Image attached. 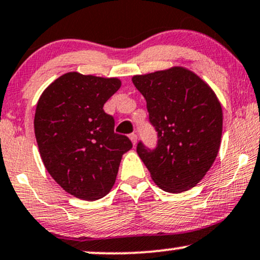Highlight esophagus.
Masks as SVG:
<instances>
[{"mask_svg": "<svg viewBox=\"0 0 260 260\" xmlns=\"http://www.w3.org/2000/svg\"><path fill=\"white\" fill-rule=\"evenodd\" d=\"M129 139L132 140L133 145H136V144H137V139H138V138H137V134H136V133H131V134H129Z\"/></svg>", "mask_w": 260, "mask_h": 260, "instance_id": "esophagus-1", "label": "esophagus"}]
</instances>
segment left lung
Listing matches in <instances>:
<instances>
[{
	"label": "left lung",
	"instance_id": "obj_1",
	"mask_svg": "<svg viewBox=\"0 0 260 260\" xmlns=\"http://www.w3.org/2000/svg\"><path fill=\"white\" fill-rule=\"evenodd\" d=\"M146 100L157 145L142 142L137 152L156 185L167 192L191 189L206 176L219 151L223 111L215 93L185 68L133 76Z\"/></svg>",
	"mask_w": 260,
	"mask_h": 260
}]
</instances>
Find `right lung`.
<instances>
[{"mask_svg": "<svg viewBox=\"0 0 260 260\" xmlns=\"http://www.w3.org/2000/svg\"><path fill=\"white\" fill-rule=\"evenodd\" d=\"M121 87L118 79L68 73L49 84L36 106L35 136L46 170L65 191L94 201L108 195L122 155L132 149L114 132L103 106Z\"/></svg>", "mask_w": 260, "mask_h": 260, "instance_id": "right-lung-1", "label": "right lung"}]
</instances>
